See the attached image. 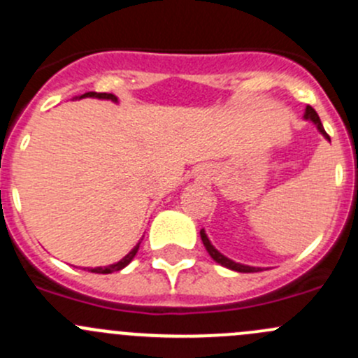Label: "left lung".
I'll list each match as a JSON object with an SVG mask.
<instances>
[{"mask_svg": "<svg viewBox=\"0 0 358 358\" xmlns=\"http://www.w3.org/2000/svg\"><path fill=\"white\" fill-rule=\"evenodd\" d=\"M303 119H306V121L313 122V124H315V128L319 129V133H320V135H322L324 138L327 140V142H331L329 135H327V133H326V129H324V126H322V122H320L319 115H317V112L313 110L312 107H310V106H306V109H305V114H303ZM201 239H202V244H204L206 251L209 252V256H211V258L215 259V262L218 263V265L225 266V268H229V270H234V272H241V273L262 272V270H263L262 266H251V265H244V263H237V262H234V259L227 258L225 255H222V252H220L218 249H216L215 246H213V244H211V241H209L208 234H206V230H204V229L201 230Z\"/></svg>", "mask_w": 358, "mask_h": 358, "instance_id": "left-lung-1", "label": "left lung"}]
</instances>
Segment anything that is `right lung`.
<instances>
[{"instance_id": "add662e5", "label": "right lung", "mask_w": 358, "mask_h": 358, "mask_svg": "<svg viewBox=\"0 0 358 358\" xmlns=\"http://www.w3.org/2000/svg\"><path fill=\"white\" fill-rule=\"evenodd\" d=\"M81 99H99V100H110V102L114 103H119V99L115 95H112V93H95V92H88V93H83V95H78L74 96V100H81ZM140 243H142V239L136 243V246L131 249V251L128 252L126 256H122L119 262L112 263V265H106V266H86V268L83 270H88V272H93V273H112V272H119V270H122L124 266H128L129 263L133 262V258L136 256V252H138V248H140Z\"/></svg>"}]
</instances>
